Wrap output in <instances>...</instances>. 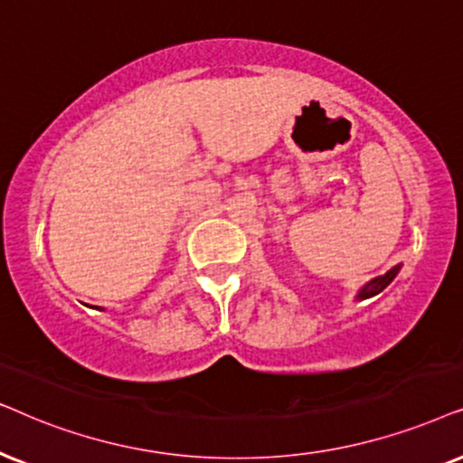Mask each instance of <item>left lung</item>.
Listing matches in <instances>:
<instances>
[{"label":"left lung","instance_id":"left-lung-1","mask_svg":"<svg viewBox=\"0 0 463 463\" xmlns=\"http://www.w3.org/2000/svg\"><path fill=\"white\" fill-rule=\"evenodd\" d=\"M400 269H402V264H396V267L387 270L385 275H379L374 277V279L366 281L364 286H362L360 289H357L355 294V300H366V298H373V296H377L379 292H383V289L390 286V283L396 279V275L400 273Z\"/></svg>","mask_w":463,"mask_h":463}]
</instances>
